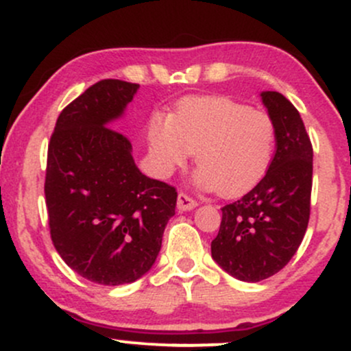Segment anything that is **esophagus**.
I'll use <instances>...</instances> for the list:
<instances>
[{
	"instance_id": "obj_1",
	"label": "esophagus",
	"mask_w": 351,
	"mask_h": 351,
	"mask_svg": "<svg viewBox=\"0 0 351 351\" xmlns=\"http://www.w3.org/2000/svg\"><path fill=\"white\" fill-rule=\"evenodd\" d=\"M176 206H178L180 211H191V209H195L196 206H198V201L189 198V196L184 195V193H180Z\"/></svg>"
}]
</instances>
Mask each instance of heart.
I'll use <instances>...</instances> for the list:
<instances>
[{
  "mask_svg": "<svg viewBox=\"0 0 351 351\" xmlns=\"http://www.w3.org/2000/svg\"><path fill=\"white\" fill-rule=\"evenodd\" d=\"M153 167L168 176L195 152L201 188L239 196L263 181L276 152V125L264 112L228 97H188L171 117L153 115L147 128Z\"/></svg>",
  "mask_w": 351,
  "mask_h": 351,
  "instance_id": "1",
  "label": "heart"
}]
</instances>
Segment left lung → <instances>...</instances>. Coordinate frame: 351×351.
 <instances>
[{
  "label": "left lung",
  "mask_w": 351,
  "mask_h": 351,
  "mask_svg": "<svg viewBox=\"0 0 351 351\" xmlns=\"http://www.w3.org/2000/svg\"><path fill=\"white\" fill-rule=\"evenodd\" d=\"M276 125V155L247 195L226 204L211 256L229 276L259 282L287 265L310 217L312 143L297 108L279 92H261Z\"/></svg>",
  "instance_id": "obj_1"
}]
</instances>
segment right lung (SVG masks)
Returning <instances> with one entry per match:
<instances>
[{
	"mask_svg": "<svg viewBox=\"0 0 351 351\" xmlns=\"http://www.w3.org/2000/svg\"><path fill=\"white\" fill-rule=\"evenodd\" d=\"M138 84L106 79L60 112L47 148L44 195L51 239L72 271L100 285L145 276L175 216L176 189L148 178L110 123Z\"/></svg>",
	"mask_w": 351,
	"mask_h": 351,
	"instance_id": "1",
	"label": "right lung"
}]
</instances>
